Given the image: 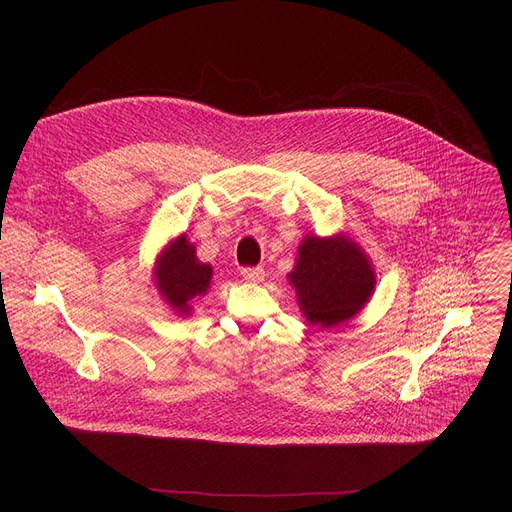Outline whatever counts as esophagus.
I'll return each instance as SVG.
<instances>
[{"instance_id": "1", "label": "esophagus", "mask_w": 512, "mask_h": 512, "mask_svg": "<svg viewBox=\"0 0 512 512\" xmlns=\"http://www.w3.org/2000/svg\"><path fill=\"white\" fill-rule=\"evenodd\" d=\"M240 276H242V280H247V282H261L265 272H263V267H242Z\"/></svg>"}]
</instances>
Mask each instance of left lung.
Instances as JSON below:
<instances>
[{
    "label": "left lung",
    "mask_w": 512,
    "mask_h": 512,
    "mask_svg": "<svg viewBox=\"0 0 512 512\" xmlns=\"http://www.w3.org/2000/svg\"><path fill=\"white\" fill-rule=\"evenodd\" d=\"M288 278L305 317L321 328H334L359 313L375 286L369 259L342 236H307Z\"/></svg>",
    "instance_id": "8db88e82"
}]
</instances>
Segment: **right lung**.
Returning a JSON list of instances; mask_svg holds the SVG:
<instances>
[{
	"label": "right lung",
	"instance_id": "obj_1",
	"mask_svg": "<svg viewBox=\"0 0 512 512\" xmlns=\"http://www.w3.org/2000/svg\"><path fill=\"white\" fill-rule=\"evenodd\" d=\"M155 280L166 301L178 313H188L191 311L188 301L195 299L197 294H205L209 288L211 265L197 259L195 247L188 245L182 234L161 255Z\"/></svg>",
	"mask_w": 512,
	"mask_h": 512
}]
</instances>
